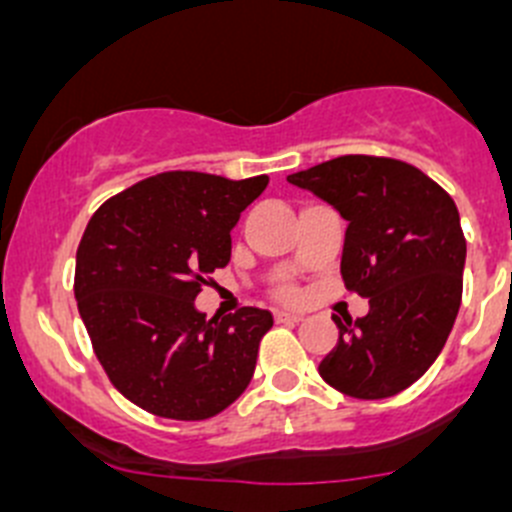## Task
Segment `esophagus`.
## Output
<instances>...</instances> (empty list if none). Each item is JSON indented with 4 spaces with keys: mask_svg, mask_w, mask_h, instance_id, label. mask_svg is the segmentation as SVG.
I'll list each match as a JSON object with an SVG mask.
<instances>
[{
    "mask_svg": "<svg viewBox=\"0 0 512 512\" xmlns=\"http://www.w3.org/2000/svg\"><path fill=\"white\" fill-rule=\"evenodd\" d=\"M275 321H278V323H298V321H303V315L290 313V310H275Z\"/></svg>",
    "mask_w": 512,
    "mask_h": 512,
    "instance_id": "34e87169",
    "label": "esophagus"
}]
</instances>
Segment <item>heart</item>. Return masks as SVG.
<instances>
[{
	"label": "heart",
	"instance_id": "heart-1",
	"mask_svg": "<svg viewBox=\"0 0 512 512\" xmlns=\"http://www.w3.org/2000/svg\"><path fill=\"white\" fill-rule=\"evenodd\" d=\"M295 295H298V288H295L293 283H280L278 288H275V298L280 300H293Z\"/></svg>",
	"mask_w": 512,
	"mask_h": 512
}]
</instances>
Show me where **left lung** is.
Here are the masks:
<instances>
[{
    "label": "left lung",
    "instance_id": "obj_1",
    "mask_svg": "<svg viewBox=\"0 0 512 512\" xmlns=\"http://www.w3.org/2000/svg\"><path fill=\"white\" fill-rule=\"evenodd\" d=\"M288 181L346 219L343 283L371 305L346 324L333 315L338 343L318 374L353 399L399 394L434 364L460 310L467 245L455 202L417 166L386 156H338Z\"/></svg>",
    "mask_w": 512,
    "mask_h": 512
}]
</instances>
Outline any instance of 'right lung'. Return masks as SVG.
Instances as JSON below:
<instances>
[{
	"label": "right lung",
	"instance_id": "obj_1",
	"mask_svg": "<svg viewBox=\"0 0 512 512\" xmlns=\"http://www.w3.org/2000/svg\"><path fill=\"white\" fill-rule=\"evenodd\" d=\"M265 186V174L164 171L90 217L75 255V300L100 366L136 407L199 422L250 384L270 310L207 321L194 298L229 262V232Z\"/></svg>",
	"mask_w": 512,
	"mask_h": 512
}]
</instances>
